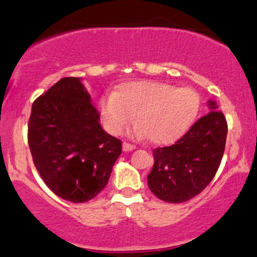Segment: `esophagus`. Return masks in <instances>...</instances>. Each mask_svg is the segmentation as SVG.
<instances>
[{
  "instance_id": "1",
  "label": "esophagus",
  "mask_w": 257,
  "mask_h": 257,
  "mask_svg": "<svg viewBox=\"0 0 257 257\" xmlns=\"http://www.w3.org/2000/svg\"><path fill=\"white\" fill-rule=\"evenodd\" d=\"M122 149H123V151L124 152H126V151H133V150H135L137 149V146L135 145H132V144H129V143H123V145H122Z\"/></svg>"
}]
</instances>
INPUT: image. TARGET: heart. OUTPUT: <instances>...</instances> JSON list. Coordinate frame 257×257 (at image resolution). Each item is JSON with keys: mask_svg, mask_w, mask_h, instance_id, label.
I'll return each mask as SVG.
<instances>
[{"mask_svg": "<svg viewBox=\"0 0 257 257\" xmlns=\"http://www.w3.org/2000/svg\"><path fill=\"white\" fill-rule=\"evenodd\" d=\"M199 94L192 88L153 81L131 82L102 96L99 110L105 128L118 135L133 122L139 134L153 144L176 140L190 128L199 111Z\"/></svg>", "mask_w": 257, "mask_h": 257, "instance_id": "heart-1", "label": "heart"}]
</instances>
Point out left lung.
Wrapping results in <instances>:
<instances>
[{
    "instance_id": "1",
    "label": "left lung",
    "mask_w": 257,
    "mask_h": 257,
    "mask_svg": "<svg viewBox=\"0 0 257 257\" xmlns=\"http://www.w3.org/2000/svg\"><path fill=\"white\" fill-rule=\"evenodd\" d=\"M210 112L197 120L172 146L153 150L151 173L147 175L150 190L168 203L192 199L210 184L225 152L227 122L215 101Z\"/></svg>"
}]
</instances>
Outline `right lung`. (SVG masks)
Returning a JSON list of instances; mask_svg holds the SVG:
<instances>
[{
    "instance_id": "right-lung-1",
    "label": "right lung",
    "mask_w": 257,
    "mask_h": 257,
    "mask_svg": "<svg viewBox=\"0 0 257 257\" xmlns=\"http://www.w3.org/2000/svg\"><path fill=\"white\" fill-rule=\"evenodd\" d=\"M28 141L44 184L72 203L98 196L122 153L120 140L101 128L99 111L76 77L61 78L35 100Z\"/></svg>"
}]
</instances>
